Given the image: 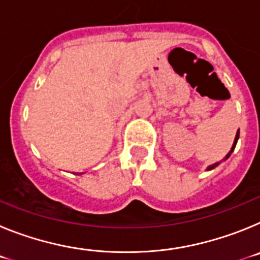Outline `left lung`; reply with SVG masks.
Masks as SVG:
<instances>
[{"label": "left lung", "instance_id": "left-lung-1", "mask_svg": "<svg viewBox=\"0 0 260 260\" xmlns=\"http://www.w3.org/2000/svg\"><path fill=\"white\" fill-rule=\"evenodd\" d=\"M238 137H240V133H238V134H237V135H236V139H234V143H233V146H232V150H231V152H229V153H228V155L225 156V158H228V157H229V156H231V153H232V152H233V151H234V147H236V144H237V141H238ZM220 162H221V161H219V162H215V164L210 165V167H208V171H210V169H213V168H216V167H217V165H219V164H220Z\"/></svg>", "mask_w": 260, "mask_h": 260}]
</instances>
